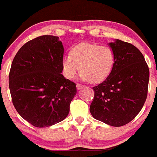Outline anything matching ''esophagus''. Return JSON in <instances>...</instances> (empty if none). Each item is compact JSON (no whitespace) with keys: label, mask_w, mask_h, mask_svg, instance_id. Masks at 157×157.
Listing matches in <instances>:
<instances>
[{"label":"esophagus","mask_w":157,"mask_h":157,"mask_svg":"<svg viewBox=\"0 0 157 157\" xmlns=\"http://www.w3.org/2000/svg\"><path fill=\"white\" fill-rule=\"evenodd\" d=\"M85 88V86L84 85H81V84H77V89L78 90H80L82 89H83Z\"/></svg>","instance_id":"esophagus-1"}]
</instances>
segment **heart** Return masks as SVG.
<instances>
[{"instance_id":"1","label":"heart","mask_w":157,"mask_h":157,"mask_svg":"<svg viewBox=\"0 0 157 157\" xmlns=\"http://www.w3.org/2000/svg\"><path fill=\"white\" fill-rule=\"evenodd\" d=\"M115 61L113 50L100 45L81 43L71 48L68 55L63 56L62 68L64 76L73 79L80 71V79L100 82L111 73Z\"/></svg>"}]
</instances>
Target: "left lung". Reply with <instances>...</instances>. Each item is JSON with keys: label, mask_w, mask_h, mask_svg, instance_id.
Instances as JSON below:
<instances>
[{"label": "left lung", "mask_w": 157, "mask_h": 157, "mask_svg": "<svg viewBox=\"0 0 157 157\" xmlns=\"http://www.w3.org/2000/svg\"><path fill=\"white\" fill-rule=\"evenodd\" d=\"M109 46L115 61L110 75L93 87L90 112L94 119L120 127L140 113L147 98L149 68L141 52L134 45L115 39Z\"/></svg>", "instance_id": "8db88e82"}]
</instances>
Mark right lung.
<instances>
[{"mask_svg": "<svg viewBox=\"0 0 157 157\" xmlns=\"http://www.w3.org/2000/svg\"><path fill=\"white\" fill-rule=\"evenodd\" d=\"M63 52L58 37L43 35L23 45L12 61L9 76L12 102L35 127L63 120L77 94L76 84L61 74Z\"/></svg>", "mask_w": 157, "mask_h": 157, "instance_id": "1", "label": "right lung"}]
</instances>
